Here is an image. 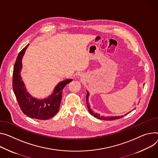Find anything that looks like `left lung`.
Here are the masks:
<instances>
[{
    "label": "left lung",
    "instance_id": "8db88e82",
    "mask_svg": "<svg viewBox=\"0 0 158 158\" xmlns=\"http://www.w3.org/2000/svg\"><path fill=\"white\" fill-rule=\"evenodd\" d=\"M89 92L87 91V94H86V102H87V106H88V110H89V112L91 114H92V115H93L94 117L98 118V119H101V120H117V119H119V118H121L123 117V116H118V117H102V116H100V114H98V113H94L91 109L90 108V106L89 105V103H88V98H89Z\"/></svg>",
    "mask_w": 158,
    "mask_h": 158
}]
</instances>
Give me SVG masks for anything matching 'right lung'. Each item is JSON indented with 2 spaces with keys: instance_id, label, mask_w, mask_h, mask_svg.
Returning a JSON list of instances; mask_svg holds the SVG:
<instances>
[{
  "instance_id": "right-lung-1",
  "label": "right lung",
  "mask_w": 158,
  "mask_h": 158,
  "mask_svg": "<svg viewBox=\"0 0 158 158\" xmlns=\"http://www.w3.org/2000/svg\"><path fill=\"white\" fill-rule=\"evenodd\" d=\"M27 45L18 54L14 66L12 88L14 94L22 111L26 115L38 120H48L58 112L62 96V90L73 79H66L59 82L55 88L53 93L47 98L37 99L26 91L21 79L20 72L22 68V59Z\"/></svg>"
}]
</instances>
